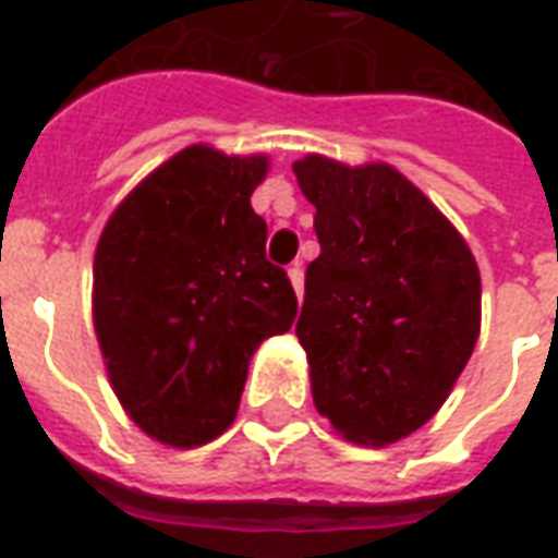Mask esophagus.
<instances>
[{"mask_svg": "<svg viewBox=\"0 0 558 558\" xmlns=\"http://www.w3.org/2000/svg\"><path fill=\"white\" fill-rule=\"evenodd\" d=\"M287 275H290V283H292V290H295V295L302 299L304 295V266L302 263H292V266L287 268Z\"/></svg>", "mask_w": 558, "mask_h": 558, "instance_id": "1", "label": "esophagus"}]
</instances>
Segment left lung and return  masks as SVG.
<instances>
[{
  "mask_svg": "<svg viewBox=\"0 0 558 558\" xmlns=\"http://www.w3.org/2000/svg\"><path fill=\"white\" fill-rule=\"evenodd\" d=\"M314 203L299 343L319 415L355 445L407 439L439 412L481 331L478 263L391 163H292Z\"/></svg>",
  "mask_w": 558,
  "mask_h": 558,
  "instance_id": "obj_1",
  "label": "left lung"
}]
</instances>
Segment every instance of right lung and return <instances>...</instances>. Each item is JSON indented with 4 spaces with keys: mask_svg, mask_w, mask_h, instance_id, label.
<instances>
[{
    "mask_svg": "<svg viewBox=\"0 0 558 558\" xmlns=\"http://www.w3.org/2000/svg\"><path fill=\"white\" fill-rule=\"evenodd\" d=\"M266 172V155L187 146L116 206L98 239L92 319L110 386L140 430L172 448L230 427L251 355L299 311L251 208Z\"/></svg>",
    "mask_w": 558,
    "mask_h": 558,
    "instance_id": "add662e5",
    "label": "right lung"
}]
</instances>
